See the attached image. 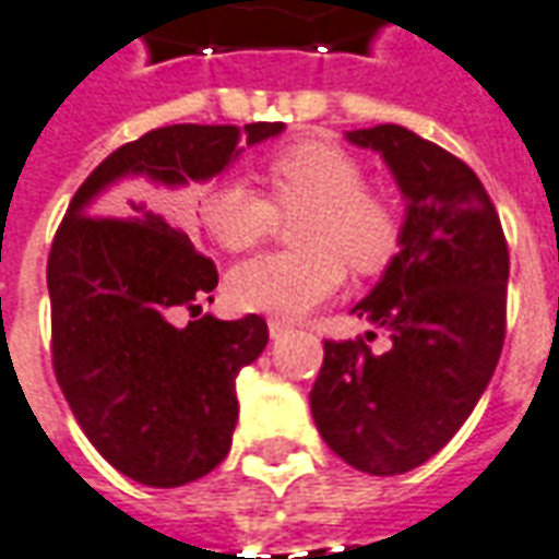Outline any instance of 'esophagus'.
<instances>
[{"label":"esophagus","mask_w":559,"mask_h":559,"mask_svg":"<svg viewBox=\"0 0 559 559\" xmlns=\"http://www.w3.org/2000/svg\"><path fill=\"white\" fill-rule=\"evenodd\" d=\"M287 332H290V323H284V320H278V317H272V320H269V335H272V338H284Z\"/></svg>","instance_id":"esophagus-1"}]
</instances>
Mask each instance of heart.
I'll return each instance as SVG.
<instances>
[{
    "mask_svg": "<svg viewBox=\"0 0 559 559\" xmlns=\"http://www.w3.org/2000/svg\"><path fill=\"white\" fill-rule=\"evenodd\" d=\"M269 200L242 179H224L200 197L197 212L227 251L266 239L278 212L305 209L296 224V251H269L233 266L227 290L239 308L302 317L344 284L347 267L377 272L395 254L401 236L392 197L365 185V170L347 148L326 140H299L263 164Z\"/></svg>",
    "mask_w": 559,
    "mask_h": 559,
    "instance_id": "b5f03b06",
    "label": "heart"
}]
</instances>
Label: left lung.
Here are the masks:
<instances>
[{
  "instance_id": "1",
  "label": "left lung",
  "mask_w": 559,
  "mask_h": 559,
  "mask_svg": "<svg viewBox=\"0 0 559 559\" xmlns=\"http://www.w3.org/2000/svg\"><path fill=\"white\" fill-rule=\"evenodd\" d=\"M383 155L407 197L401 251L353 314L392 338L326 341L311 389L317 431L371 476H399L437 455L481 399L506 338L509 248L479 176L401 126L347 131ZM371 338V332H368Z\"/></svg>"
}]
</instances>
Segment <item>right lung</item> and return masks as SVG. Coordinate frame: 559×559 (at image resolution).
<instances>
[{
  "instance_id": "1",
  "label": "right lung",
  "mask_w": 559,
  "mask_h": 559,
  "mask_svg": "<svg viewBox=\"0 0 559 559\" xmlns=\"http://www.w3.org/2000/svg\"><path fill=\"white\" fill-rule=\"evenodd\" d=\"M281 131L284 122L155 128L90 173L56 230L47 260L56 380L90 443L140 485L176 488L227 457L236 377L263 353L269 329L257 314L197 317L218 269L138 182H203ZM179 310L195 317L188 328L171 320Z\"/></svg>"
}]
</instances>
